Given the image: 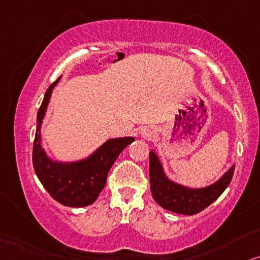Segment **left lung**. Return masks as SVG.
I'll list each match as a JSON object with an SVG mask.
<instances>
[{"mask_svg":"<svg viewBox=\"0 0 260 260\" xmlns=\"http://www.w3.org/2000/svg\"><path fill=\"white\" fill-rule=\"evenodd\" d=\"M235 166L217 182L205 188H187L170 181L163 172L162 164L153 151L150 152V186L153 199L162 208L181 215H196L208 208L231 183Z\"/></svg>","mask_w":260,"mask_h":260,"instance_id":"left-lung-1","label":"left lung"}]
</instances>
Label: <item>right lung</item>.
<instances>
[{
	"label": "right lung",
	"mask_w": 260,
	"mask_h": 260,
	"mask_svg": "<svg viewBox=\"0 0 260 260\" xmlns=\"http://www.w3.org/2000/svg\"><path fill=\"white\" fill-rule=\"evenodd\" d=\"M60 78L54 81L45 92L44 100L37 114V129L34 141L35 172L39 181L56 202L71 208H84L91 205L98 198L107 182L108 173L119 154L134 138H117L103 144L88 158L74 163L54 162L45 154L41 146V124L50 100L52 88Z\"/></svg>",
	"instance_id": "obj_1"
}]
</instances>
